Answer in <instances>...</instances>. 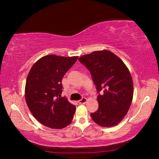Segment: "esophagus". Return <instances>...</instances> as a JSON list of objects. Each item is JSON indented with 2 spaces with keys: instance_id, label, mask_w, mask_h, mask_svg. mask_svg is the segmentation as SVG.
Returning <instances> with one entry per match:
<instances>
[{
  "instance_id": "obj_1",
  "label": "esophagus",
  "mask_w": 159,
  "mask_h": 159,
  "mask_svg": "<svg viewBox=\"0 0 159 159\" xmlns=\"http://www.w3.org/2000/svg\"><path fill=\"white\" fill-rule=\"evenodd\" d=\"M87 99L86 98H82L81 99L79 100V104H85L87 102Z\"/></svg>"
}]
</instances>
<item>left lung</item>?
I'll return each mask as SVG.
<instances>
[{
    "mask_svg": "<svg viewBox=\"0 0 159 159\" xmlns=\"http://www.w3.org/2000/svg\"><path fill=\"white\" fill-rule=\"evenodd\" d=\"M79 61L89 70L98 93V109L91 113L103 127L116 126L128 113L133 97L131 74L119 57L109 50H100L80 57Z\"/></svg>",
    "mask_w": 159,
    "mask_h": 159,
    "instance_id": "8db88e82",
    "label": "left lung"
}]
</instances>
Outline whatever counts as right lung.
<instances>
[{
  "label": "right lung",
  "mask_w": 159,
  "mask_h": 159,
  "mask_svg": "<svg viewBox=\"0 0 159 159\" xmlns=\"http://www.w3.org/2000/svg\"><path fill=\"white\" fill-rule=\"evenodd\" d=\"M78 57L46 55L34 63L28 74L25 99L35 119L44 126L56 129L72 122L76 107L61 97L62 79Z\"/></svg>",
  "instance_id": "add662e5"
}]
</instances>
